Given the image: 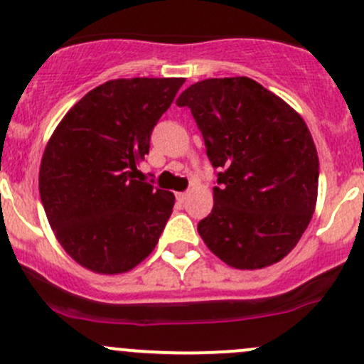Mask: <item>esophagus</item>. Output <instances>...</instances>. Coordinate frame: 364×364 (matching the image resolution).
Listing matches in <instances>:
<instances>
[{
	"instance_id": "esophagus-1",
	"label": "esophagus",
	"mask_w": 364,
	"mask_h": 364,
	"mask_svg": "<svg viewBox=\"0 0 364 364\" xmlns=\"http://www.w3.org/2000/svg\"><path fill=\"white\" fill-rule=\"evenodd\" d=\"M188 196H190L188 192H179V193H176V199H178L179 203H186V199H188Z\"/></svg>"
}]
</instances>
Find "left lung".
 Masks as SVG:
<instances>
[{"mask_svg":"<svg viewBox=\"0 0 364 364\" xmlns=\"http://www.w3.org/2000/svg\"><path fill=\"white\" fill-rule=\"evenodd\" d=\"M176 104L190 109L220 171L197 225L204 243L237 269L284 259L317 203L318 156L303 117L248 77L200 80Z\"/></svg>","mask_w":364,"mask_h":364,"instance_id":"obj_1","label":"left lung"}]
</instances>
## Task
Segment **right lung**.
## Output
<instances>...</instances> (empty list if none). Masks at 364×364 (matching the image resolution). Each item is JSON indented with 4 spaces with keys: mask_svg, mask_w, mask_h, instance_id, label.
<instances>
[{
    "mask_svg": "<svg viewBox=\"0 0 364 364\" xmlns=\"http://www.w3.org/2000/svg\"><path fill=\"white\" fill-rule=\"evenodd\" d=\"M183 82L109 80L80 98L54 130L40 165V199L58 241L80 266L124 273L159 243L174 193L135 176Z\"/></svg>",
    "mask_w": 364,
    "mask_h": 364,
    "instance_id": "1",
    "label": "right lung"
}]
</instances>
